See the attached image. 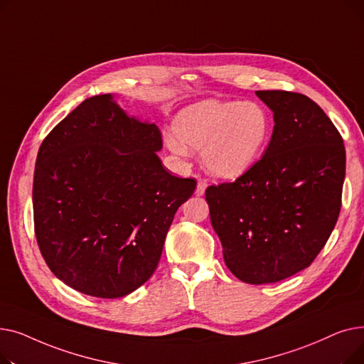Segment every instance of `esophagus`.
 <instances>
[{"instance_id":"1","label":"esophagus","mask_w":364,"mask_h":364,"mask_svg":"<svg viewBox=\"0 0 364 364\" xmlns=\"http://www.w3.org/2000/svg\"><path fill=\"white\" fill-rule=\"evenodd\" d=\"M206 187H208V181H206V180H203V178H200V180L198 181L196 195H198V196H203V195H205V190H206Z\"/></svg>"}]
</instances>
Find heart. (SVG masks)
I'll return each mask as SVG.
<instances>
[{
    "label": "heart",
    "instance_id": "heart-1",
    "mask_svg": "<svg viewBox=\"0 0 364 364\" xmlns=\"http://www.w3.org/2000/svg\"><path fill=\"white\" fill-rule=\"evenodd\" d=\"M168 146L177 151L202 150L211 174L237 178L250 171L269 143L272 121L255 102L202 100L178 112Z\"/></svg>",
    "mask_w": 364,
    "mask_h": 364
}]
</instances>
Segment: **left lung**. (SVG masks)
<instances>
[{"instance_id":"left-lung-1","label":"left lung","mask_w":364,"mask_h":364,"mask_svg":"<svg viewBox=\"0 0 364 364\" xmlns=\"http://www.w3.org/2000/svg\"><path fill=\"white\" fill-rule=\"evenodd\" d=\"M255 94L273 112L269 147L236 181L209 186L205 199L228 270L264 284L307 269L326 245L341 211L346 147L307 95Z\"/></svg>"}]
</instances>
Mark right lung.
I'll return each mask as SVG.
<instances>
[{
    "label": "right lung",
    "mask_w": 364,
    "mask_h": 364,
    "mask_svg": "<svg viewBox=\"0 0 364 364\" xmlns=\"http://www.w3.org/2000/svg\"><path fill=\"white\" fill-rule=\"evenodd\" d=\"M161 131L94 95L57 124L38 150L33 224L57 279L97 298H121L155 273L177 209L196 180L171 176Z\"/></svg>",
    "instance_id": "right-lung-1"
}]
</instances>
